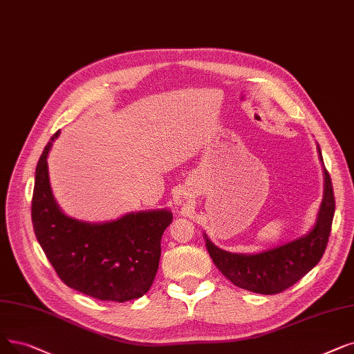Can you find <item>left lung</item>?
Listing matches in <instances>:
<instances>
[{
    "label": "left lung",
    "instance_id": "8db88e82",
    "mask_svg": "<svg viewBox=\"0 0 354 354\" xmlns=\"http://www.w3.org/2000/svg\"><path fill=\"white\" fill-rule=\"evenodd\" d=\"M318 153L322 163L319 146ZM334 209L333 183L324 167V196L317 223L308 234L256 254L225 252L205 236L207 250L215 266L236 286L263 295L279 294L304 278L321 260L328 243Z\"/></svg>",
    "mask_w": 354,
    "mask_h": 354
}]
</instances>
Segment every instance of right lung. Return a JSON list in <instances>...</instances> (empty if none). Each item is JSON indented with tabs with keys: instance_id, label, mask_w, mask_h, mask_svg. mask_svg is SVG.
<instances>
[{
	"instance_id": "1",
	"label": "right lung",
	"mask_w": 354,
	"mask_h": 354,
	"mask_svg": "<svg viewBox=\"0 0 354 354\" xmlns=\"http://www.w3.org/2000/svg\"><path fill=\"white\" fill-rule=\"evenodd\" d=\"M59 131L46 145L36 167L32 221L39 244L69 288L101 301L143 297L159 268L160 240L174 215L169 209L139 211L109 223L68 217L56 204L48 156Z\"/></svg>"
}]
</instances>
